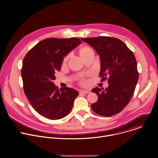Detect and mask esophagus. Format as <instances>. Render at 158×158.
<instances>
[{"label":"esophagus","instance_id":"esophagus-1","mask_svg":"<svg viewBox=\"0 0 158 158\" xmlns=\"http://www.w3.org/2000/svg\"><path fill=\"white\" fill-rule=\"evenodd\" d=\"M89 93L90 91L89 90H81V93H82V94H88Z\"/></svg>","mask_w":158,"mask_h":158}]
</instances>
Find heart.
<instances>
[{"label":"heart","instance_id":"b5f03b06","mask_svg":"<svg viewBox=\"0 0 158 158\" xmlns=\"http://www.w3.org/2000/svg\"><path fill=\"white\" fill-rule=\"evenodd\" d=\"M91 49H91V48L87 47V46H85V47H84L83 48H82V49H81V51H80V54H81V55H82V54H84L87 52L91 50ZM65 59H66V58L65 59Z\"/></svg>","mask_w":158,"mask_h":158}]
</instances>
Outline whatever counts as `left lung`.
Returning <instances> with one entry per match:
<instances>
[{
	"label": "left lung",
	"instance_id": "left-lung-1",
	"mask_svg": "<svg viewBox=\"0 0 158 158\" xmlns=\"http://www.w3.org/2000/svg\"><path fill=\"white\" fill-rule=\"evenodd\" d=\"M81 39L99 55L101 81L108 77V87L92 89L98 99L91 108L101 116H114L127 106L134 93L139 79L136 59L126 45L117 38L99 36Z\"/></svg>",
	"mask_w": 158,
	"mask_h": 158
}]
</instances>
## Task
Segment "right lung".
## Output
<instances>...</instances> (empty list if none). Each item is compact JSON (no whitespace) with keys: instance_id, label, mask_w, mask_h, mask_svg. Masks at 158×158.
Wrapping results in <instances>:
<instances>
[{"instance_id":"add662e5","label":"right lung","mask_w":158,"mask_h":158,"mask_svg":"<svg viewBox=\"0 0 158 158\" xmlns=\"http://www.w3.org/2000/svg\"><path fill=\"white\" fill-rule=\"evenodd\" d=\"M81 43L79 38H48L37 43L25 56L21 69L24 93L42 116L60 119L71 110L79 92L67 87L59 90L52 81L64 57Z\"/></svg>"}]
</instances>
